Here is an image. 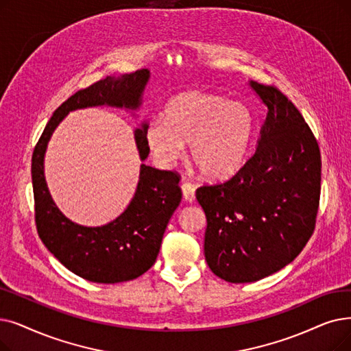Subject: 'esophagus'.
<instances>
[{
  "mask_svg": "<svg viewBox=\"0 0 351 351\" xmlns=\"http://www.w3.org/2000/svg\"><path fill=\"white\" fill-rule=\"evenodd\" d=\"M182 193H184V199L186 202L195 201V186L189 184V182H185V184L182 185Z\"/></svg>",
  "mask_w": 351,
  "mask_h": 351,
  "instance_id": "1",
  "label": "esophagus"
}]
</instances>
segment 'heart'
<instances>
[{"instance_id":"b5f03b06","label":"heart","mask_w":351,"mask_h":351,"mask_svg":"<svg viewBox=\"0 0 351 351\" xmlns=\"http://www.w3.org/2000/svg\"><path fill=\"white\" fill-rule=\"evenodd\" d=\"M254 119L241 101L208 91H185L166 104L163 119L146 126L152 155L165 167L185 155L208 179H225L245 162L252 139Z\"/></svg>"}]
</instances>
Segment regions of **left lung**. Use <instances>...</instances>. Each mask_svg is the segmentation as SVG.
I'll use <instances>...</instances> for the list:
<instances>
[{
	"mask_svg": "<svg viewBox=\"0 0 351 351\" xmlns=\"http://www.w3.org/2000/svg\"><path fill=\"white\" fill-rule=\"evenodd\" d=\"M250 86L268 108L255 154L231 179L196 189L208 222L205 260L234 284L295 260L314 232L322 191V156L306 120L277 87Z\"/></svg>",
	"mask_w": 351,
	"mask_h": 351,
	"instance_id": "1",
	"label": "left lung"
}]
</instances>
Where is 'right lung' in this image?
Instances as JSON below:
<instances>
[{
    "instance_id": "right-lung-1",
    "label": "right lung",
    "mask_w": 351,
    "mask_h": 351,
    "mask_svg": "<svg viewBox=\"0 0 351 351\" xmlns=\"http://www.w3.org/2000/svg\"><path fill=\"white\" fill-rule=\"evenodd\" d=\"M149 77L150 71L142 69L120 77L110 75L79 90L53 113L33 154L32 178L38 237L67 269L91 282L130 281L155 264L167 222L182 199L178 185L180 176L142 163L138 188L125 212L108 225L83 226L66 218L54 204L44 178V155L53 132L69 112L104 104L139 109ZM146 126L143 123L134 130L142 160L149 155Z\"/></svg>"
}]
</instances>
